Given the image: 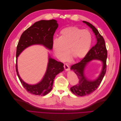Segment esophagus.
<instances>
[{"label": "esophagus", "mask_w": 121, "mask_h": 121, "mask_svg": "<svg viewBox=\"0 0 121 121\" xmlns=\"http://www.w3.org/2000/svg\"><path fill=\"white\" fill-rule=\"evenodd\" d=\"M64 69H65V70L66 71H68V70H69V66H68V64H66V63H65V64H64Z\"/></svg>", "instance_id": "obj_1"}]
</instances>
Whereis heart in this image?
<instances>
[{
	"instance_id": "heart-1",
	"label": "heart",
	"mask_w": 121,
	"mask_h": 121,
	"mask_svg": "<svg viewBox=\"0 0 121 121\" xmlns=\"http://www.w3.org/2000/svg\"><path fill=\"white\" fill-rule=\"evenodd\" d=\"M91 35L87 30L76 27H69L62 30L59 39L53 41V50L61 60L71 59L78 60L84 58L88 52L91 44Z\"/></svg>"
}]
</instances>
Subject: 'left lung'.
Instances as JSON below:
<instances>
[{"mask_svg": "<svg viewBox=\"0 0 121 121\" xmlns=\"http://www.w3.org/2000/svg\"><path fill=\"white\" fill-rule=\"evenodd\" d=\"M83 22L92 29L97 39V43L91 48L81 61L71 66L70 69L76 74L79 81L77 84L71 87L70 89L72 93L78 96L89 95L94 91L100 85L106 71L107 51L104 39L98 30L91 24L85 21H83ZM92 59L101 60L103 62V68L97 79L94 81H89L86 78L84 70L87 63Z\"/></svg>", "mask_w": 121, "mask_h": 121, "instance_id": "left-lung-1", "label": "left lung"}]
</instances>
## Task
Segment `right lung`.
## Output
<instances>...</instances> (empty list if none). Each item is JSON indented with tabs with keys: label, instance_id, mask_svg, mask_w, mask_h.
Returning a JSON list of instances; mask_svg holds the SVG:
<instances>
[{
	"label": "right lung",
	"instance_id": "right-lung-1",
	"mask_svg": "<svg viewBox=\"0 0 121 121\" xmlns=\"http://www.w3.org/2000/svg\"><path fill=\"white\" fill-rule=\"evenodd\" d=\"M58 27V24L55 19L37 21L23 32L18 42L16 51L17 74L24 88L32 94L44 96L51 91L54 79L56 75L63 70L64 64L49 56L47 70L41 81L36 84L30 85L24 82L18 74L17 58L24 49L34 44L42 45L52 50L53 35Z\"/></svg>",
	"mask_w": 121,
	"mask_h": 121
}]
</instances>
